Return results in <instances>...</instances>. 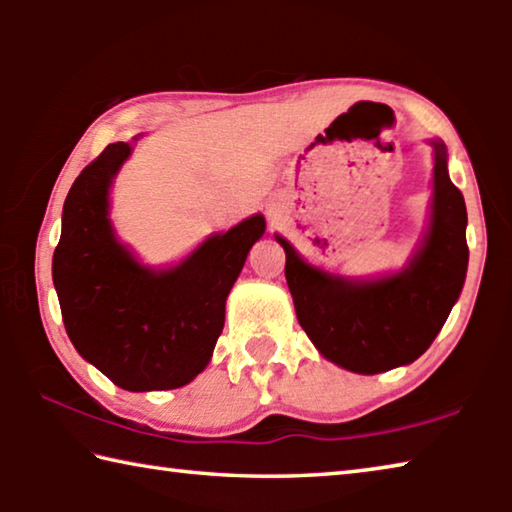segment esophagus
<instances>
[{
  "label": "esophagus",
  "instance_id": "obj_1",
  "mask_svg": "<svg viewBox=\"0 0 512 512\" xmlns=\"http://www.w3.org/2000/svg\"><path fill=\"white\" fill-rule=\"evenodd\" d=\"M271 221H275V216H273V214H271Z\"/></svg>",
  "mask_w": 512,
  "mask_h": 512
}]
</instances>
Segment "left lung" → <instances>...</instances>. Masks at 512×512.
Listing matches in <instances>:
<instances>
[{"mask_svg":"<svg viewBox=\"0 0 512 512\" xmlns=\"http://www.w3.org/2000/svg\"><path fill=\"white\" fill-rule=\"evenodd\" d=\"M433 146L429 225L404 268L377 277H345L309 264L287 239V284L300 327L327 361L359 375L409 366L443 329L467 273L463 194L449 180L447 146Z\"/></svg>","mask_w":512,"mask_h":512,"instance_id":"1","label":"left lung"}]
</instances>
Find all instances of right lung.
<instances>
[{
	"label": "right lung",
	"mask_w": 512,
	"mask_h": 512,
	"mask_svg": "<svg viewBox=\"0 0 512 512\" xmlns=\"http://www.w3.org/2000/svg\"><path fill=\"white\" fill-rule=\"evenodd\" d=\"M131 153L128 142L108 144L74 180L51 275L67 336L85 361L124 391H169L210 363L225 300L266 221L253 214L178 264L146 266L110 219L112 180Z\"/></svg>",
	"instance_id": "add662e5"
}]
</instances>
